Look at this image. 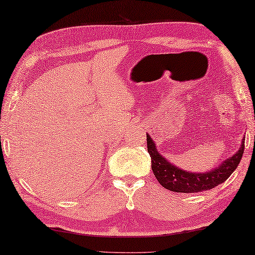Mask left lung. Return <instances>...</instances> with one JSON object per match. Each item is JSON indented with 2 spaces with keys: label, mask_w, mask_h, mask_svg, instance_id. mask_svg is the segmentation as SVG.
<instances>
[{
  "label": "left lung",
  "mask_w": 255,
  "mask_h": 255,
  "mask_svg": "<svg viewBox=\"0 0 255 255\" xmlns=\"http://www.w3.org/2000/svg\"><path fill=\"white\" fill-rule=\"evenodd\" d=\"M244 141L245 136L242 140L239 151L228 159L224 160L210 172L190 173L167 161L166 158L157 151L155 142L147 133V147L149 155L151 157V169L157 181L165 189L178 193H198V192L214 189L224 183L240 164L244 152Z\"/></svg>",
  "instance_id": "left-lung-1"
}]
</instances>
